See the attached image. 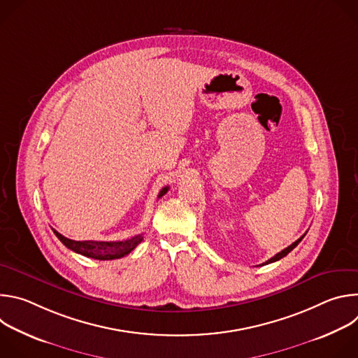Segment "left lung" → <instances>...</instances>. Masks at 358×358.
Instances as JSON below:
<instances>
[{"label":"left lung","instance_id":"left-lung-1","mask_svg":"<svg viewBox=\"0 0 358 358\" xmlns=\"http://www.w3.org/2000/svg\"><path fill=\"white\" fill-rule=\"evenodd\" d=\"M304 235H306V234H304ZM304 235H303V236H300V238H299V239H297V241H294V242H293V243H292V245H290V246H287V248H285V249H283V250H282V252H279V253H276V255H275V257H273V258H271V259H269V261H266V262H265V264H262V265H268V264H272V262H276V261H279V259H282V258H285V257H286V255H287V253H289V252H290V250H293V249H294V248H296V246H297V245H299V242H300V241H301V239H303V238H304Z\"/></svg>","mask_w":358,"mask_h":358}]
</instances>
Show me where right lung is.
Masks as SVG:
<instances>
[{"instance_id": "1", "label": "right lung", "mask_w": 358, "mask_h": 358, "mask_svg": "<svg viewBox=\"0 0 358 358\" xmlns=\"http://www.w3.org/2000/svg\"><path fill=\"white\" fill-rule=\"evenodd\" d=\"M169 191V187H164L159 192V198H162ZM54 234L58 236V239L71 250L83 255V257L99 259V261H112L119 259L129 255L141 241L143 236L137 235L127 241H119V242H100V241H72L69 238H65L59 232L54 229Z\"/></svg>"}]
</instances>
